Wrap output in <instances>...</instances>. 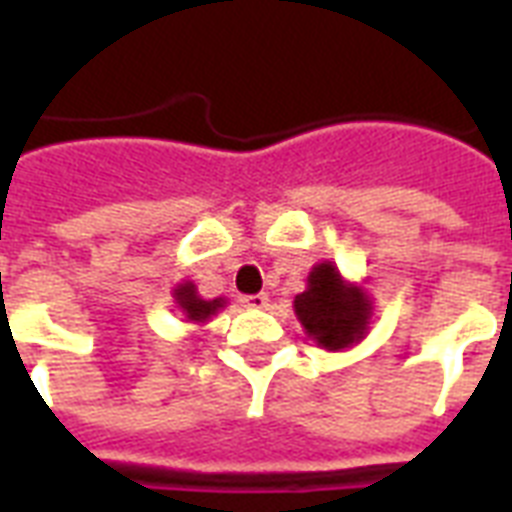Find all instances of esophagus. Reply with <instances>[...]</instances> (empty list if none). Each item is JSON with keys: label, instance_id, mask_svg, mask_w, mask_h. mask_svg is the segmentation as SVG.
I'll return each mask as SVG.
<instances>
[{"label": "esophagus", "instance_id": "obj_1", "mask_svg": "<svg viewBox=\"0 0 512 512\" xmlns=\"http://www.w3.org/2000/svg\"><path fill=\"white\" fill-rule=\"evenodd\" d=\"M241 303L247 305V308H265V305H268V295H265V292H257V295H244L241 297Z\"/></svg>", "mask_w": 512, "mask_h": 512}]
</instances>
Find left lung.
<instances>
[{
	"label": "left lung",
	"instance_id": "obj_1",
	"mask_svg": "<svg viewBox=\"0 0 512 512\" xmlns=\"http://www.w3.org/2000/svg\"><path fill=\"white\" fill-rule=\"evenodd\" d=\"M295 313L308 337L327 350H345L366 335L372 300L342 279L332 263L313 265L305 292L295 297Z\"/></svg>",
	"mask_w": 512,
	"mask_h": 512
}]
</instances>
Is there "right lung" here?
I'll return each instance as SVG.
<instances>
[{
  "mask_svg": "<svg viewBox=\"0 0 512 512\" xmlns=\"http://www.w3.org/2000/svg\"><path fill=\"white\" fill-rule=\"evenodd\" d=\"M172 295H175V303L177 308L183 311L185 321H193V324H204V321L212 319L220 308H225L223 297H215V300H204V297H199V292H196V287H193L191 281L180 284Z\"/></svg>",
  "mask_w": 512,
  "mask_h": 512,
  "instance_id": "right-lung-1",
  "label": "right lung"
}]
</instances>
